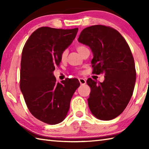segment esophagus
I'll return each mask as SVG.
<instances>
[{
    "mask_svg": "<svg viewBox=\"0 0 149 149\" xmlns=\"http://www.w3.org/2000/svg\"><path fill=\"white\" fill-rule=\"evenodd\" d=\"M79 81L81 85H85L86 84V80L84 79V78H79Z\"/></svg>",
    "mask_w": 149,
    "mask_h": 149,
    "instance_id": "34e87169",
    "label": "esophagus"
}]
</instances>
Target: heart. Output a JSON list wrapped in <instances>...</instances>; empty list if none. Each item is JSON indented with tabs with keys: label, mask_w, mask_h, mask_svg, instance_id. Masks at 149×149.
<instances>
[{
	"label": "heart",
	"mask_w": 149,
	"mask_h": 149,
	"mask_svg": "<svg viewBox=\"0 0 149 149\" xmlns=\"http://www.w3.org/2000/svg\"><path fill=\"white\" fill-rule=\"evenodd\" d=\"M85 47L83 46V45H79V46H78L77 47V50L78 52H79L81 50H82L84 48H85ZM67 54H68V52L67 50H64V52H62V53L61 54V58L62 60H65V58H66V56H67Z\"/></svg>",
	"instance_id": "heart-1"
}]
</instances>
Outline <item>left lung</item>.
Here are the masks:
<instances>
[{
	"mask_svg": "<svg viewBox=\"0 0 149 149\" xmlns=\"http://www.w3.org/2000/svg\"><path fill=\"white\" fill-rule=\"evenodd\" d=\"M78 41L91 50L93 72L105 75L102 83L87 81L91 112L99 120L114 119L125 110L135 87V62L129 45L118 31L102 25L85 28Z\"/></svg>",
	"mask_w": 149,
	"mask_h": 149,
	"instance_id": "obj_1",
	"label": "left lung"
}]
</instances>
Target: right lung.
Returning <instances> with one entry per match:
<instances>
[{
	"mask_svg": "<svg viewBox=\"0 0 149 149\" xmlns=\"http://www.w3.org/2000/svg\"><path fill=\"white\" fill-rule=\"evenodd\" d=\"M78 28L42 27L24 45L20 70V89L31 114L48 124L62 122L80 84L77 79L58 83L53 72L61 62L62 52L74 41Z\"/></svg>",
	"mask_w": 149,
	"mask_h": 149,
	"instance_id": "add662e5",
	"label": "right lung"
}]
</instances>
